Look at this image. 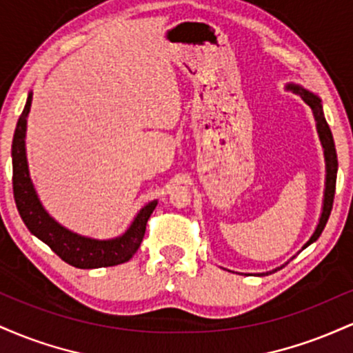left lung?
Wrapping results in <instances>:
<instances>
[{
    "label": "left lung",
    "mask_w": 353,
    "mask_h": 353,
    "mask_svg": "<svg viewBox=\"0 0 353 353\" xmlns=\"http://www.w3.org/2000/svg\"><path fill=\"white\" fill-rule=\"evenodd\" d=\"M285 88L289 89V91L297 92V94L301 96V98L310 106L312 112H314L315 123H317V132H319V137H320V143H322V148H323V157H325V172L327 174H325V190H323L322 214H320L319 224H317V228H315L314 234H312V237L305 242V245L302 247V249H305V247H309L312 242H315L320 237V234H322V230H323V228H325L327 221H329V217H330L332 205H334L335 182H337V169H339L337 151H335L334 137H332V131H330L329 124H327L325 116H323L322 101H320L319 96H315L314 92L307 91V89L299 86V84H287ZM283 265H285V264H283ZM283 265L277 267V269H274V270H270V272L257 274V275H269L272 272H277V270L282 269Z\"/></svg>",
    "instance_id": "1"
}]
</instances>
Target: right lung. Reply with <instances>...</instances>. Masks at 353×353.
I'll use <instances>...</instances> for the list:
<instances>
[{
	"label": "right lung",
	"instance_id": "right-lung-1",
	"mask_svg": "<svg viewBox=\"0 0 353 353\" xmlns=\"http://www.w3.org/2000/svg\"><path fill=\"white\" fill-rule=\"evenodd\" d=\"M33 92L28 94L26 106H24L18 124H16L13 145H11V157H13V194L16 208L19 216L30 232L50 245L54 254H58L64 262L78 269H99V267L119 265L128 262L143 242L145 224L156 209L157 201H151L137 212V216L129 225L123 236L98 241V239L84 237L71 232L63 228L52 219L46 209L43 208L38 194H36L33 182L30 177L26 159V123L31 109Z\"/></svg>",
	"mask_w": 353,
	"mask_h": 353
}]
</instances>
